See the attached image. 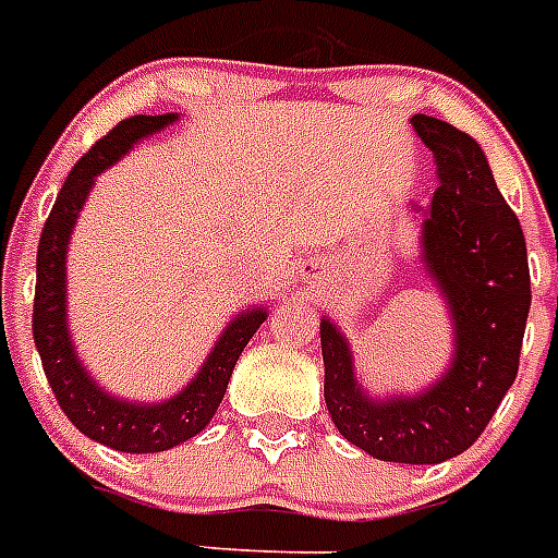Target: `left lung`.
I'll return each instance as SVG.
<instances>
[{
  "label": "left lung",
  "mask_w": 558,
  "mask_h": 558,
  "mask_svg": "<svg viewBox=\"0 0 558 558\" xmlns=\"http://www.w3.org/2000/svg\"><path fill=\"white\" fill-rule=\"evenodd\" d=\"M411 121L437 158L439 186L423 223V257L451 303V368L425 395L374 402L354 380L340 331L323 320V397L351 446L386 462L437 465L474 446L517 380L531 269L517 213L496 190L480 144L423 112Z\"/></svg>",
  "instance_id": "obj_1"
}]
</instances>
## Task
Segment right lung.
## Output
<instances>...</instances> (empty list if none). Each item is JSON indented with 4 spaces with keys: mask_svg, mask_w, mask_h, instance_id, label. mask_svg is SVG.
I'll list each match as a JSON object with an SVG mask.
<instances>
[{
    "mask_svg": "<svg viewBox=\"0 0 558 558\" xmlns=\"http://www.w3.org/2000/svg\"><path fill=\"white\" fill-rule=\"evenodd\" d=\"M172 119H175L172 112L133 116V119L119 121L105 138H98L70 170L48 221H45V229H41L39 252H36L33 340L39 349L41 368L48 374L50 388L70 423L76 425L84 437L124 453L167 451L207 428V423L221 405L241 351L266 320V312L260 308L235 317L198 377L181 395L158 402V405H133V402H121L105 395L78 363L68 337V323H64L68 317L64 315V303H68L64 301V260H68V241L76 215L90 192L93 178L107 170L112 161H119L138 138L158 133Z\"/></svg>",
    "mask_w": 558,
    "mask_h": 558,
    "instance_id": "add662e5",
    "label": "right lung"
}]
</instances>
